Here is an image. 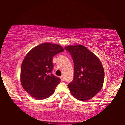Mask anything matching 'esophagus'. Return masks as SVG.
<instances>
[{"mask_svg":"<svg viewBox=\"0 0 125 125\" xmlns=\"http://www.w3.org/2000/svg\"><path fill=\"white\" fill-rule=\"evenodd\" d=\"M60 79L62 81H64L65 80V78H64V76H61L60 77Z\"/></svg>","mask_w":125,"mask_h":125,"instance_id":"esophagus-1","label":"esophagus"}]
</instances>
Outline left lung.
<instances>
[{
  "label": "left lung",
  "mask_w": 125,
  "mask_h": 125,
  "mask_svg": "<svg viewBox=\"0 0 125 125\" xmlns=\"http://www.w3.org/2000/svg\"><path fill=\"white\" fill-rule=\"evenodd\" d=\"M74 61V79L68 85L72 95L80 101L89 100L101 90L105 77L102 63L86 47L78 44L68 45Z\"/></svg>",
  "instance_id": "8db88e82"
}]
</instances>
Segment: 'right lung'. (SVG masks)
I'll return each mask as SVG.
<instances>
[{"label": "right lung", "mask_w": 125, "mask_h": 125, "mask_svg": "<svg viewBox=\"0 0 125 125\" xmlns=\"http://www.w3.org/2000/svg\"><path fill=\"white\" fill-rule=\"evenodd\" d=\"M64 49L56 44L44 42L29 51L22 62L20 82L24 90L36 100L48 98L60 79L51 74L54 55Z\"/></svg>", "instance_id": "right-lung-1"}]
</instances>
